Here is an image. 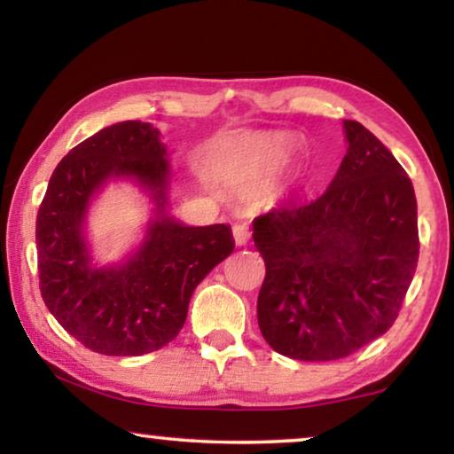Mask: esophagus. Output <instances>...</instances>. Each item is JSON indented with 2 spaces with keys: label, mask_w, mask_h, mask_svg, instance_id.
Masks as SVG:
<instances>
[{
  "label": "esophagus",
  "mask_w": 454,
  "mask_h": 454,
  "mask_svg": "<svg viewBox=\"0 0 454 454\" xmlns=\"http://www.w3.org/2000/svg\"><path fill=\"white\" fill-rule=\"evenodd\" d=\"M250 238H252V231L246 223H238V225L233 227V239L238 246H246L247 241H250Z\"/></svg>",
  "instance_id": "34e87169"
}]
</instances>
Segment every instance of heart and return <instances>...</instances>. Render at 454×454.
Masks as SVG:
<instances>
[{"label":"heart","mask_w":454,"mask_h":454,"mask_svg":"<svg viewBox=\"0 0 454 454\" xmlns=\"http://www.w3.org/2000/svg\"><path fill=\"white\" fill-rule=\"evenodd\" d=\"M295 151L297 140L289 134H252L235 145L231 160L246 176H275L294 159Z\"/></svg>","instance_id":"heart-1"}]
</instances>
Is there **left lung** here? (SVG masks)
I'll return each instance as SVG.
<instances>
[{
  "label": "left lung",
  "mask_w": 454,
  "mask_h": 454,
  "mask_svg": "<svg viewBox=\"0 0 454 454\" xmlns=\"http://www.w3.org/2000/svg\"><path fill=\"white\" fill-rule=\"evenodd\" d=\"M343 128L349 146L325 194L254 219L260 333L301 362L347 357L387 333L419 258L411 179L362 123Z\"/></svg>",
  "instance_id": "1"
}]
</instances>
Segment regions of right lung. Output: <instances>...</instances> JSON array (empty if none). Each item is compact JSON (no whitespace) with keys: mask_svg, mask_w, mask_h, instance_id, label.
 Returning a JSON list of instances; mask_svg holds the SVG:
<instances>
[{"mask_svg":"<svg viewBox=\"0 0 454 454\" xmlns=\"http://www.w3.org/2000/svg\"><path fill=\"white\" fill-rule=\"evenodd\" d=\"M169 176L159 129L120 121L74 146L49 179L36 215L39 287L49 312L86 349L145 356L171 343L198 283L233 252L229 225L185 227L167 216ZM111 176H132L151 191L158 219L126 265L92 270L83 216Z\"/></svg>","mask_w":454,"mask_h":454,"instance_id":"1","label":"right lung"}]
</instances>
